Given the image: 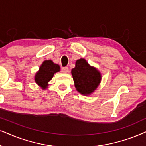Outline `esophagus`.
<instances>
[{"instance_id": "1", "label": "esophagus", "mask_w": 146, "mask_h": 146, "mask_svg": "<svg viewBox=\"0 0 146 146\" xmlns=\"http://www.w3.org/2000/svg\"><path fill=\"white\" fill-rule=\"evenodd\" d=\"M61 72H63L64 73H67L69 72V68L67 67H62L61 68Z\"/></svg>"}]
</instances>
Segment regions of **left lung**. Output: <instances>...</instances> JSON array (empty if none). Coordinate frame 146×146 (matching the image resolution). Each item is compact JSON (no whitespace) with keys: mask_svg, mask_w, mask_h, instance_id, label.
I'll use <instances>...</instances> for the list:
<instances>
[{"mask_svg":"<svg viewBox=\"0 0 146 146\" xmlns=\"http://www.w3.org/2000/svg\"><path fill=\"white\" fill-rule=\"evenodd\" d=\"M71 73L77 90L83 95L87 96L93 92L101 81L100 72L84 59L77 60Z\"/></svg>","mask_w":146,"mask_h":146,"instance_id":"left-lung-1","label":"left lung"}]
</instances>
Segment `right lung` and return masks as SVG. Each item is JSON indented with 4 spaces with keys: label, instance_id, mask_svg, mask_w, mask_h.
<instances>
[{
    "label": "right lung",
    "instance_id": "1",
    "mask_svg": "<svg viewBox=\"0 0 146 146\" xmlns=\"http://www.w3.org/2000/svg\"><path fill=\"white\" fill-rule=\"evenodd\" d=\"M60 71L59 65L52 61H44L39 68V71L35 75V82L43 89L48 86L47 83L53 78L54 73Z\"/></svg>",
    "mask_w": 146,
    "mask_h": 146
}]
</instances>
